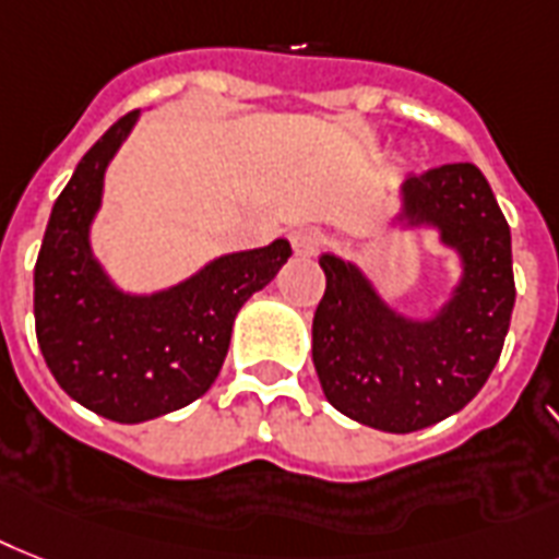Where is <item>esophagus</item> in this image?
I'll list each match as a JSON object with an SVG mask.
<instances>
[{
    "instance_id": "obj_1",
    "label": "esophagus",
    "mask_w": 559,
    "mask_h": 559,
    "mask_svg": "<svg viewBox=\"0 0 559 559\" xmlns=\"http://www.w3.org/2000/svg\"><path fill=\"white\" fill-rule=\"evenodd\" d=\"M289 240H293L295 255L310 258V255H316L321 247H324V233L312 229V226H304V229H295V233L289 235Z\"/></svg>"
}]
</instances>
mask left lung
<instances>
[{"label":"left lung","instance_id":"obj_1","mask_svg":"<svg viewBox=\"0 0 559 559\" xmlns=\"http://www.w3.org/2000/svg\"><path fill=\"white\" fill-rule=\"evenodd\" d=\"M405 226H433L462 278L433 319H407L350 261L321 255L324 298L312 365L326 402L367 428L413 433L468 405L500 361L511 310V229L474 163H444L402 183Z\"/></svg>","mask_w":559,"mask_h":559}]
</instances>
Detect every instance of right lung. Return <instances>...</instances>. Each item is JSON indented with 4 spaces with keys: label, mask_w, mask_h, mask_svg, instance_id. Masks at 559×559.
Instances as JSON below:
<instances>
[{
    "label": "right lung",
    "mask_w": 559,
    "mask_h": 559,
    "mask_svg": "<svg viewBox=\"0 0 559 559\" xmlns=\"http://www.w3.org/2000/svg\"><path fill=\"white\" fill-rule=\"evenodd\" d=\"M140 111L120 117L57 198L34 266L36 342L68 396L138 425L201 399L224 367L238 310L293 255L289 240L209 261L152 295L122 293L91 252L108 163Z\"/></svg>",
    "instance_id": "obj_1"
}]
</instances>
